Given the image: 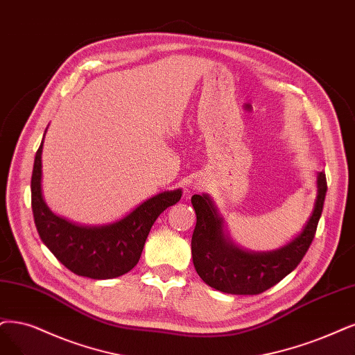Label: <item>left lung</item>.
Segmentation results:
<instances>
[{
  "label": "left lung",
  "mask_w": 355,
  "mask_h": 355,
  "mask_svg": "<svg viewBox=\"0 0 355 355\" xmlns=\"http://www.w3.org/2000/svg\"><path fill=\"white\" fill-rule=\"evenodd\" d=\"M327 184L326 175L318 174V198L306 227L294 240L273 252L253 253L235 245L224 232V222L207 194H194L196 228L191 237V256L199 277L218 291L237 295L260 294L291 273L316 234L323 211Z\"/></svg>",
  "instance_id": "1"
}]
</instances>
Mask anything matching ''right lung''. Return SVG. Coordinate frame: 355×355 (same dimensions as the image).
I'll return each instance as SVG.
<instances>
[{
    "instance_id": "1",
    "label": "right lung",
    "mask_w": 355,
    "mask_h": 355,
    "mask_svg": "<svg viewBox=\"0 0 355 355\" xmlns=\"http://www.w3.org/2000/svg\"><path fill=\"white\" fill-rule=\"evenodd\" d=\"M42 146L32 173V211L39 237L61 263L78 277L111 279L133 269L149 231L166 207L181 199V190L164 191L110 225L82 227L49 211L42 196Z\"/></svg>"
}]
</instances>
